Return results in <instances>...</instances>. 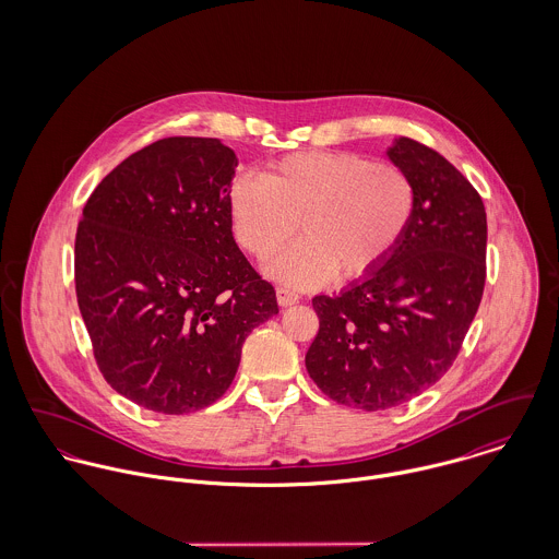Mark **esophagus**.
Here are the masks:
<instances>
[{"instance_id": "obj_1", "label": "esophagus", "mask_w": 559, "mask_h": 559, "mask_svg": "<svg viewBox=\"0 0 559 559\" xmlns=\"http://www.w3.org/2000/svg\"><path fill=\"white\" fill-rule=\"evenodd\" d=\"M275 293H277V304H280L282 308H288V306L299 304V295L293 293V290H288V288H277Z\"/></svg>"}]
</instances>
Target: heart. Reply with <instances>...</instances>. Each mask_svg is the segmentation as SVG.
Listing matches in <instances>:
<instances>
[{"label": "heart", "mask_w": 559, "mask_h": 559, "mask_svg": "<svg viewBox=\"0 0 559 559\" xmlns=\"http://www.w3.org/2000/svg\"><path fill=\"white\" fill-rule=\"evenodd\" d=\"M415 215V187L392 163L355 153H304L242 174L230 189L235 239L255 260L275 255L297 230L304 239L266 266V275L312 288L361 280L399 249Z\"/></svg>", "instance_id": "b5f03b06"}]
</instances>
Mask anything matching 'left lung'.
I'll return each instance as SVG.
<instances>
[{"instance_id":"left-lung-1","label":"left lung","mask_w":559,"mask_h":559,"mask_svg":"<svg viewBox=\"0 0 559 559\" xmlns=\"http://www.w3.org/2000/svg\"><path fill=\"white\" fill-rule=\"evenodd\" d=\"M385 155L415 187L413 222L379 271L312 299L320 326L306 355L322 394L364 411L408 402L448 372L486 277V211L472 182L408 138Z\"/></svg>"}]
</instances>
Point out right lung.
<instances>
[{"label":"right lung","mask_w":559,"mask_h":559,"mask_svg":"<svg viewBox=\"0 0 559 559\" xmlns=\"http://www.w3.org/2000/svg\"><path fill=\"white\" fill-rule=\"evenodd\" d=\"M237 165L217 138H167L114 167L83 206L75 288L98 370L155 413L222 399L245 337L280 312L233 237Z\"/></svg>","instance_id":"1"}]
</instances>
